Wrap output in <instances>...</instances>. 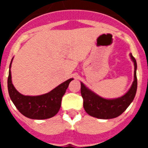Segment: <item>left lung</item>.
I'll return each mask as SVG.
<instances>
[{
  "label": "left lung",
  "instance_id": "left-lung-1",
  "mask_svg": "<svg viewBox=\"0 0 148 148\" xmlns=\"http://www.w3.org/2000/svg\"><path fill=\"white\" fill-rule=\"evenodd\" d=\"M135 66L134 81L131 87L125 95L116 99H105L94 93L81 82V93L83 98V106L90 116L101 119H110L118 117L128 108L135 97L137 90L136 61L130 54Z\"/></svg>",
  "mask_w": 148,
  "mask_h": 148
}]
</instances>
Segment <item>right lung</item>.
I'll list each match as a JSON object with an SVG mask.
<instances>
[{
	"mask_svg": "<svg viewBox=\"0 0 148 148\" xmlns=\"http://www.w3.org/2000/svg\"><path fill=\"white\" fill-rule=\"evenodd\" d=\"M11 64L10 67H11ZM72 80L73 78L68 79L44 95L28 96L19 93L14 87L10 70L7 82L8 91L13 104L21 114L32 119H46L57 114L61 108L63 95Z\"/></svg>",
	"mask_w": 148,
	"mask_h": 148,
	"instance_id": "1",
	"label": "right lung"
}]
</instances>
